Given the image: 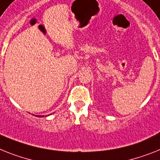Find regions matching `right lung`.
I'll use <instances>...</instances> for the list:
<instances>
[{"label": "right lung", "instance_id": "right-lung-1", "mask_svg": "<svg viewBox=\"0 0 160 160\" xmlns=\"http://www.w3.org/2000/svg\"><path fill=\"white\" fill-rule=\"evenodd\" d=\"M36 116H37V117H44V115H36Z\"/></svg>", "mask_w": 160, "mask_h": 160}]
</instances>
